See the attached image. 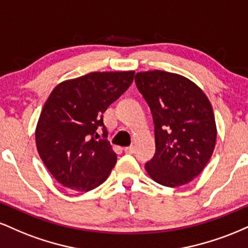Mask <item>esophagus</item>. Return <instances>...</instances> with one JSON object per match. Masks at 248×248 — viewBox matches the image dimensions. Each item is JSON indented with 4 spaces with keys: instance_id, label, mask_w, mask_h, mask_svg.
I'll list each match as a JSON object with an SVG mask.
<instances>
[{
    "instance_id": "obj_1",
    "label": "esophagus",
    "mask_w": 248,
    "mask_h": 248,
    "mask_svg": "<svg viewBox=\"0 0 248 248\" xmlns=\"http://www.w3.org/2000/svg\"><path fill=\"white\" fill-rule=\"evenodd\" d=\"M124 150V153H126V154H133L134 152H135V147H134V146L126 147Z\"/></svg>"
}]
</instances>
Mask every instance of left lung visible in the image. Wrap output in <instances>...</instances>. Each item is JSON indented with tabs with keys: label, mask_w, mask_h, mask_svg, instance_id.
Listing matches in <instances>:
<instances>
[{
	"label": "left lung",
	"mask_w": 248,
	"mask_h": 248,
	"mask_svg": "<svg viewBox=\"0 0 248 248\" xmlns=\"http://www.w3.org/2000/svg\"><path fill=\"white\" fill-rule=\"evenodd\" d=\"M135 84L152 110L155 154L148 175L164 186L187 184L203 171L217 139L209 99L186 77L166 71L136 73Z\"/></svg>",
	"instance_id": "1"
}]
</instances>
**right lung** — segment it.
Returning <instances> with one entry per match:
<instances>
[{"label": "right lung", "mask_w": 248, "mask_h": 248, "mask_svg": "<svg viewBox=\"0 0 248 248\" xmlns=\"http://www.w3.org/2000/svg\"><path fill=\"white\" fill-rule=\"evenodd\" d=\"M134 75V71L92 72L52 91L37 124L36 146L62 186L87 192L107 179L116 154L107 140L102 114L132 85Z\"/></svg>", "instance_id": "add662e5"}]
</instances>
